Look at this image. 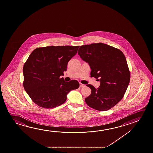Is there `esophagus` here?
Wrapping results in <instances>:
<instances>
[{
	"label": "esophagus",
	"mask_w": 153,
	"mask_h": 153,
	"mask_svg": "<svg viewBox=\"0 0 153 153\" xmlns=\"http://www.w3.org/2000/svg\"><path fill=\"white\" fill-rule=\"evenodd\" d=\"M79 86H80V88H83L85 87V85L84 84H82V83H80V84H79Z\"/></svg>",
	"instance_id": "1"
}]
</instances>
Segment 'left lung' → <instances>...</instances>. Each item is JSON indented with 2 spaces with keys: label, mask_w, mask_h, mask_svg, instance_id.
I'll return each instance as SVG.
<instances>
[{
  "label": "left lung",
  "mask_w": 153,
  "mask_h": 153,
  "mask_svg": "<svg viewBox=\"0 0 153 153\" xmlns=\"http://www.w3.org/2000/svg\"><path fill=\"white\" fill-rule=\"evenodd\" d=\"M78 54L90 65L91 76L100 82L97 88L86 85L92 91L85 102L96 110L110 109L123 98L130 83V73L125 55L117 48L103 43L81 46Z\"/></svg>",
  "instance_id": "1"
}]
</instances>
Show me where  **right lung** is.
I'll return each mask as SVG.
<instances>
[{"label":"right lung","mask_w":153,"mask_h":153,"mask_svg":"<svg viewBox=\"0 0 153 153\" xmlns=\"http://www.w3.org/2000/svg\"><path fill=\"white\" fill-rule=\"evenodd\" d=\"M79 46H50L37 48L23 68V87L32 100L43 108H55L67 100L71 91L79 87L77 80L67 82L63 71Z\"/></svg>","instance_id":"add662e5"}]
</instances>
